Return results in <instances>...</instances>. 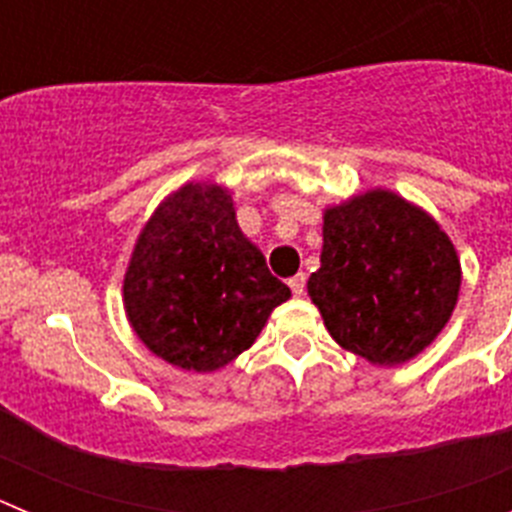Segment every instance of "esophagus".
Returning <instances> with one entry per match:
<instances>
[{
    "instance_id": "esophagus-1",
    "label": "esophagus",
    "mask_w": 512,
    "mask_h": 512,
    "mask_svg": "<svg viewBox=\"0 0 512 512\" xmlns=\"http://www.w3.org/2000/svg\"><path fill=\"white\" fill-rule=\"evenodd\" d=\"M305 274H302V271H300V274H295V277H292V279H289V289H292V295H295V297H300L302 295V292H305Z\"/></svg>"
}]
</instances>
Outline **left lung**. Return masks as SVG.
<instances>
[{"mask_svg":"<svg viewBox=\"0 0 512 512\" xmlns=\"http://www.w3.org/2000/svg\"><path fill=\"white\" fill-rule=\"evenodd\" d=\"M461 261L431 212L392 189L323 210L320 269L307 295L333 341L374 366L423 354L451 320Z\"/></svg>","mask_w":512,"mask_h":512,"instance_id":"left-lung-1","label":"left lung"}]
</instances>
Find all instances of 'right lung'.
<instances>
[{"label": "right lung", "mask_w": 512, "mask_h": 512, "mask_svg": "<svg viewBox=\"0 0 512 512\" xmlns=\"http://www.w3.org/2000/svg\"><path fill=\"white\" fill-rule=\"evenodd\" d=\"M289 297L235 220L233 192L210 179L158 202L122 279V307L140 343L197 374L238 359Z\"/></svg>", "instance_id": "1"}]
</instances>
